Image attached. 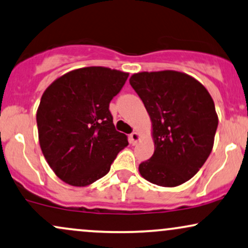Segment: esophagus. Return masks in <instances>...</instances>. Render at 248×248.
<instances>
[{"instance_id":"obj_1","label":"esophagus","mask_w":248,"mask_h":248,"mask_svg":"<svg viewBox=\"0 0 248 248\" xmlns=\"http://www.w3.org/2000/svg\"><path fill=\"white\" fill-rule=\"evenodd\" d=\"M130 142L132 143V145H136L137 142L139 141V139H140V136H139V133L138 132H132L130 134Z\"/></svg>"}]
</instances>
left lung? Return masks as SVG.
Returning a JSON list of instances; mask_svg holds the SVG:
<instances>
[{"mask_svg":"<svg viewBox=\"0 0 248 248\" xmlns=\"http://www.w3.org/2000/svg\"><path fill=\"white\" fill-rule=\"evenodd\" d=\"M130 84L151 117L155 151L139 164L153 184L175 187L191 179L208 158L218 118L202 84L186 73L140 72Z\"/></svg>","mask_w":248,"mask_h":248,"instance_id":"obj_1","label":"left lung"}]
</instances>
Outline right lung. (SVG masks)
I'll list each match as a JSON object with an SVG mask.
<instances>
[{
  "instance_id": "obj_1",
  "label": "right lung",
  "mask_w": 248,
  "mask_h": 248,
  "mask_svg": "<svg viewBox=\"0 0 248 248\" xmlns=\"http://www.w3.org/2000/svg\"><path fill=\"white\" fill-rule=\"evenodd\" d=\"M127 77L118 70L88 66L65 73L42 94L36 111L40 147L63 182L91 185L109 172L129 145L109 110Z\"/></svg>"
}]
</instances>
